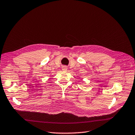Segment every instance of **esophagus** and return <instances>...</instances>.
Returning a JSON list of instances; mask_svg holds the SVG:
<instances>
[{
	"mask_svg": "<svg viewBox=\"0 0 135 135\" xmlns=\"http://www.w3.org/2000/svg\"><path fill=\"white\" fill-rule=\"evenodd\" d=\"M62 71L64 72H67V67L66 66H64L62 67Z\"/></svg>",
	"mask_w": 135,
	"mask_h": 135,
	"instance_id": "34e87169",
	"label": "esophagus"
}]
</instances>
